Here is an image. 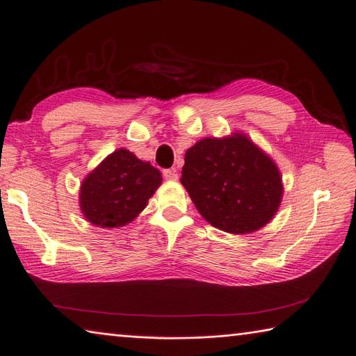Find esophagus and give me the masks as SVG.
I'll return each instance as SVG.
<instances>
[{"label": "esophagus", "instance_id": "esophagus-1", "mask_svg": "<svg viewBox=\"0 0 356 356\" xmlns=\"http://www.w3.org/2000/svg\"><path fill=\"white\" fill-rule=\"evenodd\" d=\"M163 177L169 181H177L178 179V174H177V169L175 168H170V169H165L163 170Z\"/></svg>", "mask_w": 356, "mask_h": 356}]
</instances>
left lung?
<instances>
[{"label": "left lung", "instance_id": "obj_1", "mask_svg": "<svg viewBox=\"0 0 356 356\" xmlns=\"http://www.w3.org/2000/svg\"><path fill=\"white\" fill-rule=\"evenodd\" d=\"M184 160L181 184L213 227L245 234L273 218L282 200V178L275 161L248 136L200 139Z\"/></svg>", "mask_w": 356, "mask_h": 356}]
</instances>
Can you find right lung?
<instances>
[{"instance_id": "right-lung-1", "label": "right lung", "mask_w": 356, "mask_h": 356, "mask_svg": "<svg viewBox=\"0 0 356 356\" xmlns=\"http://www.w3.org/2000/svg\"><path fill=\"white\" fill-rule=\"evenodd\" d=\"M160 184L159 169L129 149H115L83 181L80 208L98 227H122L144 211Z\"/></svg>"}]
</instances>
